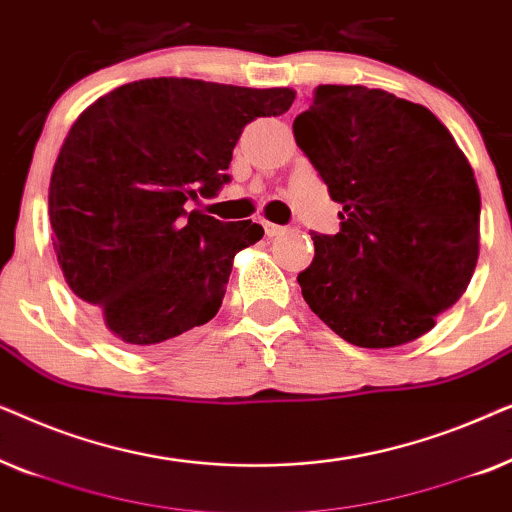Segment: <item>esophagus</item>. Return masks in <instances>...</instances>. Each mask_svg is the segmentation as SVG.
Here are the masks:
<instances>
[{"mask_svg": "<svg viewBox=\"0 0 512 512\" xmlns=\"http://www.w3.org/2000/svg\"><path fill=\"white\" fill-rule=\"evenodd\" d=\"M263 228H265V233H268V237H277V235L286 233V226H279V223H270V221H265Z\"/></svg>", "mask_w": 512, "mask_h": 512, "instance_id": "obj_1", "label": "esophagus"}]
</instances>
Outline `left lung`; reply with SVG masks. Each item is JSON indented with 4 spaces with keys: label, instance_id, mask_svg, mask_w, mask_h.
Masks as SVG:
<instances>
[{
    "label": "left lung",
    "instance_id": "obj_1",
    "mask_svg": "<svg viewBox=\"0 0 512 512\" xmlns=\"http://www.w3.org/2000/svg\"><path fill=\"white\" fill-rule=\"evenodd\" d=\"M293 135L340 202L298 275L305 303L356 347L417 340L464 296L480 247V191L450 130L380 88L319 86Z\"/></svg>",
    "mask_w": 512,
    "mask_h": 512
}]
</instances>
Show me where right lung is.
I'll list each match as a JSON object with an SVG mask.
<instances>
[{"instance_id": "1", "label": "right lung", "mask_w": 512, "mask_h": 512, "mask_svg": "<svg viewBox=\"0 0 512 512\" xmlns=\"http://www.w3.org/2000/svg\"><path fill=\"white\" fill-rule=\"evenodd\" d=\"M291 88L144 79L90 104L48 188L53 247L69 289L132 347L172 342L219 312L233 258L263 237L188 200L214 198L244 125L282 116Z\"/></svg>"}]
</instances>
